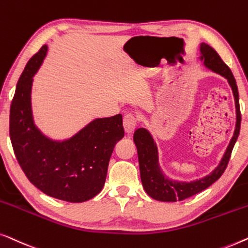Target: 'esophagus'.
Returning a JSON list of instances; mask_svg holds the SVG:
<instances>
[{
    "instance_id": "obj_1",
    "label": "esophagus",
    "mask_w": 248,
    "mask_h": 248,
    "mask_svg": "<svg viewBox=\"0 0 248 248\" xmlns=\"http://www.w3.org/2000/svg\"><path fill=\"white\" fill-rule=\"evenodd\" d=\"M136 127H137V119L134 114L128 113L124 117V128L127 134H131L135 131Z\"/></svg>"
}]
</instances>
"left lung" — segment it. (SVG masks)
Segmentation results:
<instances>
[{"label":"left lung","instance_id":"left-lung-1","mask_svg":"<svg viewBox=\"0 0 248 248\" xmlns=\"http://www.w3.org/2000/svg\"><path fill=\"white\" fill-rule=\"evenodd\" d=\"M200 59L204 66L214 73L221 75L227 79L232 88L236 107V127L229 145L226 149L224 156L219 165L207 176L202 179L191 181V182H181V181L170 180L164 175L158 162V151L156 142L153 139L151 132L146 128H139L134 134V141L137 147L139 170H140V179L142 186L149 197L157 201L176 202L182 201L192 195L203 191L214 184L225 172L228 165L232 148L236 144L240 130V109H239V95L238 89L232 71L227 65L222 62L214 48L209 45L200 44Z\"/></svg>","mask_w":248,"mask_h":248}]
</instances>
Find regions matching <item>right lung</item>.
Instances as JSON below:
<instances>
[{
    "label": "right lung",
    "mask_w": 248,
    "mask_h": 248,
    "mask_svg": "<svg viewBox=\"0 0 248 248\" xmlns=\"http://www.w3.org/2000/svg\"><path fill=\"white\" fill-rule=\"evenodd\" d=\"M47 50V45L41 47L20 76L10 108V138L19 165L34 186L59 200L84 202L104 186L111 154L124 136L123 116L97 118L64 140L46 137L34 124L31 90Z\"/></svg>",
    "instance_id": "right-lung-1"
}]
</instances>
